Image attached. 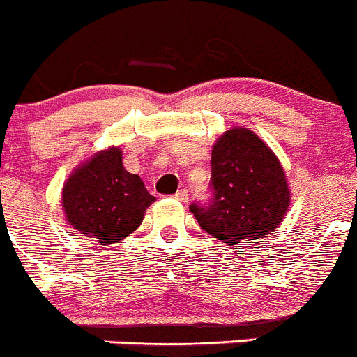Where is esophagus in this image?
<instances>
[{"label":"esophagus","mask_w":357,"mask_h":357,"mask_svg":"<svg viewBox=\"0 0 357 357\" xmlns=\"http://www.w3.org/2000/svg\"><path fill=\"white\" fill-rule=\"evenodd\" d=\"M174 199H178V201H181V202H186V201H188V192H186L185 188L178 190V192H176V195H174Z\"/></svg>","instance_id":"1"}]
</instances>
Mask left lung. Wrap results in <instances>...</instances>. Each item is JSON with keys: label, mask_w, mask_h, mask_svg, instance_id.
<instances>
[{"label": "left lung", "mask_w": 357, "mask_h": 357, "mask_svg": "<svg viewBox=\"0 0 357 357\" xmlns=\"http://www.w3.org/2000/svg\"><path fill=\"white\" fill-rule=\"evenodd\" d=\"M213 197L190 206L201 229L227 245L271 234L291 202L280 160L252 130L234 126L211 151Z\"/></svg>", "instance_id": "8db88e82"}]
</instances>
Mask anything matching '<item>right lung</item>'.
I'll return each instance as SVG.
<instances>
[{
	"instance_id": "1",
	"label": "right lung",
	"mask_w": 357,
	"mask_h": 357,
	"mask_svg": "<svg viewBox=\"0 0 357 357\" xmlns=\"http://www.w3.org/2000/svg\"><path fill=\"white\" fill-rule=\"evenodd\" d=\"M63 211L75 231L103 246L121 241L141 225L155 197L137 174L123 167L119 148L98 151L63 185Z\"/></svg>"
}]
</instances>
